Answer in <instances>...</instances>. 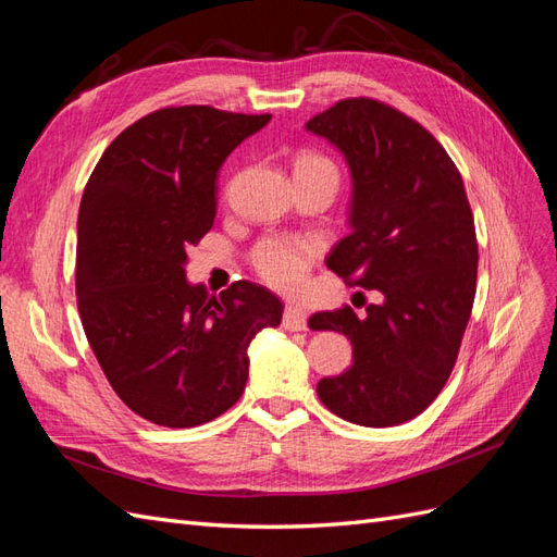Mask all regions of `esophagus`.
<instances>
[{
    "instance_id": "esophagus-1",
    "label": "esophagus",
    "mask_w": 557,
    "mask_h": 557,
    "mask_svg": "<svg viewBox=\"0 0 557 557\" xmlns=\"http://www.w3.org/2000/svg\"><path fill=\"white\" fill-rule=\"evenodd\" d=\"M283 327L290 330V332L307 330V311L295 307V305L285 307V311H283Z\"/></svg>"
}]
</instances>
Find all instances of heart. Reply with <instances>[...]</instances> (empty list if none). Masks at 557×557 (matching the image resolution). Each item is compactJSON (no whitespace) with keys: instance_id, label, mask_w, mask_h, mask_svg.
I'll use <instances>...</instances> for the list:
<instances>
[{"instance_id":"b5f03b06","label":"heart","mask_w":557,"mask_h":557,"mask_svg":"<svg viewBox=\"0 0 557 557\" xmlns=\"http://www.w3.org/2000/svg\"><path fill=\"white\" fill-rule=\"evenodd\" d=\"M297 166H327V170L336 172L334 164L318 153H305ZM313 260L315 246L295 237H267L250 252V262L256 267L258 276L272 288L285 293H295L305 285Z\"/></svg>"}]
</instances>
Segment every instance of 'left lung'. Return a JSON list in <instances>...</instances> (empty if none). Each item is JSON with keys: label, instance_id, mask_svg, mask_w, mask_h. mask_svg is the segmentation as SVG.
Segmentation results:
<instances>
[{"label": "left lung", "instance_id": "left-lung-1", "mask_svg": "<svg viewBox=\"0 0 557 557\" xmlns=\"http://www.w3.org/2000/svg\"><path fill=\"white\" fill-rule=\"evenodd\" d=\"M307 129L342 150L352 176L350 232L327 267L383 295L362 318L350 307L309 318L352 344L350 369L320 381L318 397L348 423H407L446 385L474 305L479 244L462 176L423 125L372 97L342 99Z\"/></svg>", "mask_w": 557, "mask_h": 557}]
</instances>
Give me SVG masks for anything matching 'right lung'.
<instances>
[{"instance_id":"add662e5","label":"right lung","mask_w":557,"mask_h":557,"mask_svg":"<svg viewBox=\"0 0 557 557\" xmlns=\"http://www.w3.org/2000/svg\"><path fill=\"white\" fill-rule=\"evenodd\" d=\"M272 115L166 107L111 141L78 209L76 301L115 395L162 428L225 413L248 379V344L283 305L250 281L221 297L185 281L188 248L213 227L218 172Z\"/></svg>"}]
</instances>
